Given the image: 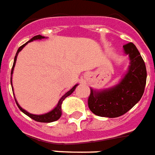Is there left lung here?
<instances>
[{"instance_id": "left-lung-1", "label": "left lung", "mask_w": 155, "mask_h": 155, "mask_svg": "<svg viewBox=\"0 0 155 155\" xmlns=\"http://www.w3.org/2000/svg\"><path fill=\"white\" fill-rule=\"evenodd\" d=\"M123 50L130 65L120 82L108 89L90 88L88 105L95 115L109 118L120 117L131 109L144 94L147 77L145 61L132 42L123 46Z\"/></svg>"}]
</instances>
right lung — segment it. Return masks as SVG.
I'll return each mask as SVG.
<instances>
[{"label": "right lung", "mask_w": 155, "mask_h": 155, "mask_svg": "<svg viewBox=\"0 0 155 155\" xmlns=\"http://www.w3.org/2000/svg\"><path fill=\"white\" fill-rule=\"evenodd\" d=\"M42 38H46L44 36H42V35H37V36H34V38H31L29 41H28V42H26V43H25L24 45H22L21 47H19V48L18 49L16 54H15V59H14L13 66H12V69H11V77H10V83H11V87H12V88H13V86H12V74H13L14 68H15V63H16L17 56H18V54H19V52L21 51V50H22L24 48H25V46L28 44V42H33V41H34V40H41V39H42ZM77 86H78V84H75V85H74L73 88H71V89L69 90L68 92H66L65 94L63 95L62 97L60 98V100L58 101L57 106L55 107L53 109L51 110V111H50V112H48V113H44V114H40V115H37V114H32V113H28V112H27L26 110H25L24 108H22L21 107L19 106V104H18V102H17L16 98H15V95H14V97H15V103H16L18 107H19V109H20V111H21V112H23V113H25V115H27L28 117H29L30 118L34 119V121H38V122H52V121H57L58 119L60 118L61 116V113H61V104H62V102L64 101V99H65L66 97H68L69 95H71L72 93L74 92V89H75V88H76ZM12 90L14 91L13 89H12ZM13 94H14V92H13Z\"/></svg>", "instance_id": "obj_1"}]
</instances>
